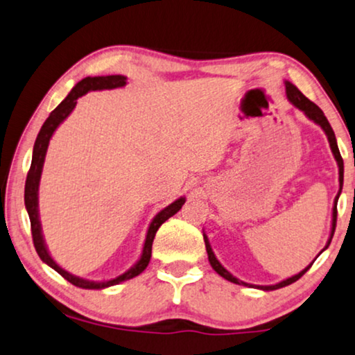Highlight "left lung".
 <instances>
[{"mask_svg": "<svg viewBox=\"0 0 355 355\" xmlns=\"http://www.w3.org/2000/svg\"><path fill=\"white\" fill-rule=\"evenodd\" d=\"M286 94H287V98H289V102L292 103V105L297 107V108H299V110L304 112V113H305V116L309 118V120H311L313 123H316V125H318V126H321V130L324 131L326 138H328V141H329V148H331V153H333V155H334V159H336L338 167H339V191H338L336 198H334V206H333V220H331V234H329V240H328V243H326V247H324L323 250H321V252H324V250L328 248V245L331 243V239H333V235H334V229H336L338 200H339V195H341V190H343V180H344V162H343L341 154H339L338 143H336V136H334V131H333V128H331V125H329V121L326 120L324 113L321 112V108H320L318 105H315V103L311 102V101H309V98H306V97L304 96V94H302V92L299 91V89H297V87L294 86V84L289 83V81H286ZM202 237H205L207 258H209V263H211L212 269H214V271H216L217 274H219V276L224 277V279L230 281V282H234V284L247 286V287H257V289H261V291H276V289H281V287H286V286L292 284V282L299 281L300 277L304 276V274H305L306 271H309L311 264H313V263H310L309 266H306L305 269H302V271H300L299 274H295V276H292V277H287V279L281 281V282H277V284H272V286H254V284H247V282H243V281L237 279V277H235L234 274H230L229 271H227V269H225L224 266H222V264L219 263V259L216 258L214 252H212V248H211V245H209V240H207L206 234H202ZM321 252H320V253H321Z\"/></svg>", "mask_w": 355, "mask_h": 355, "instance_id": "left-lung-1", "label": "left lung"}]
</instances>
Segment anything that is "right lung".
<instances>
[{"label":"right lung","instance_id":"add662e5","mask_svg":"<svg viewBox=\"0 0 355 355\" xmlns=\"http://www.w3.org/2000/svg\"><path fill=\"white\" fill-rule=\"evenodd\" d=\"M126 84V78L121 74H113V76H87L84 78L83 81H79L76 86L71 89V92L66 96L63 102L60 103L58 107L55 108L53 112L50 113V116L46 118L44 125L37 135L35 144H34V153H32V164H31V170L27 173V180H26V190H24V202H26V209L27 214H29L31 219V229H32V239H34V247L39 253L40 259L44 263L49 264L50 268H53L56 272L61 274L66 281L71 282V284L76 287H83V289H105V287L110 286H116L123 281L133 279V277L138 276L148 268V264L150 261V253H153V242L155 237V232L159 230V227L164 224L168 217H172L173 214H177L178 211L182 209V206L185 205V198H178L175 200L172 205H168L167 207H164L162 211L157 212L155 217L150 222L149 229H148V235H146L144 240V247H143V253L138 261H136L133 266H131L128 271L116 276L115 279L110 281H87L83 279V277L74 276L60 266V264L55 263V259L50 257L49 248H46L45 240H44V234H42V224L39 219V185H40V177H42V170H44V162H45V155H46V149H49V143L53 136L55 130L63 123L71 112L74 110L76 103H78V98L83 97L84 94L91 92V91H103V89H116V87H123Z\"/></svg>","mask_w":355,"mask_h":355}]
</instances>
